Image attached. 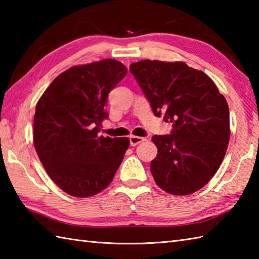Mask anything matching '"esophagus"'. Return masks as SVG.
<instances>
[{"label": "esophagus", "mask_w": 259, "mask_h": 259, "mask_svg": "<svg viewBox=\"0 0 259 259\" xmlns=\"http://www.w3.org/2000/svg\"><path fill=\"white\" fill-rule=\"evenodd\" d=\"M129 139H130V145L131 146H137V145H139L140 142L146 140L145 138H142V137H138V136H130Z\"/></svg>", "instance_id": "esophagus-1"}]
</instances>
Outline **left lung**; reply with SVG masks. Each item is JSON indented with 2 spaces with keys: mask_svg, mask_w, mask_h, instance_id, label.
<instances>
[{
  "mask_svg": "<svg viewBox=\"0 0 259 259\" xmlns=\"http://www.w3.org/2000/svg\"><path fill=\"white\" fill-rule=\"evenodd\" d=\"M156 117L172 122L171 135L153 136L158 155L150 164L156 184L168 194L190 195L221 167L229 137L226 99L202 71L185 62L142 60L130 64Z\"/></svg>",
  "mask_w": 259,
  "mask_h": 259,
  "instance_id": "8db88e82",
  "label": "left lung"
}]
</instances>
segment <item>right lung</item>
Returning <instances> with one entry per match:
<instances>
[{
    "label": "right lung",
    "instance_id": "add662e5",
    "mask_svg": "<svg viewBox=\"0 0 259 259\" xmlns=\"http://www.w3.org/2000/svg\"><path fill=\"white\" fill-rule=\"evenodd\" d=\"M126 74L113 59L74 65L59 74L35 107L33 142L50 178L85 198L111 183L130 140L99 136L108 95Z\"/></svg>",
    "mask_w": 259,
    "mask_h": 259
}]
</instances>
